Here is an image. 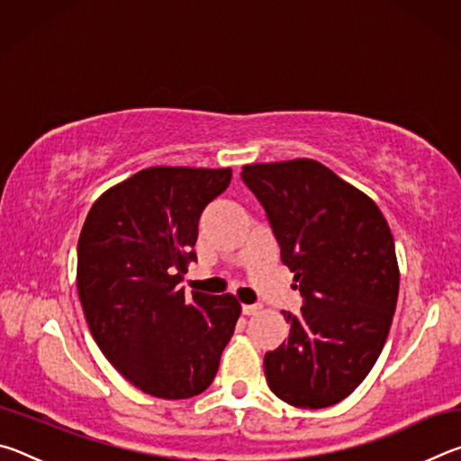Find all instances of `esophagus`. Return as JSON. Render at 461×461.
<instances>
[{"label":"esophagus","mask_w":461,"mask_h":461,"mask_svg":"<svg viewBox=\"0 0 461 461\" xmlns=\"http://www.w3.org/2000/svg\"><path fill=\"white\" fill-rule=\"evenodd\" d=\"M260 305H241V313L244 315H256V313H260Z\"/></svg>","instance_id":"esophagus-1"}]
</instances>
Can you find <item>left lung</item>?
Returning a JSON list of instances; mask_svg holds the SVG:
<instances>
[{
    "label": "left lung",
    "instance_id": "1",
    "mask_svg": "<svg viewBox=\"0 0 461 461\" xmlns=\"http://www.w3.org/2000/svg\"><path fill=\"white\" fill-rule=\"evenodd\" d=\"M241 181L303 296L301 315L283 311L291 330L264 356L267 382L293 407H331L360 386L388 338L401 280L393 233L368 194L317 160L246 165Z\"/></svg>",
    "mask_w": 461,
    "mask_h": 461
}]
</instances>
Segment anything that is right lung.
<instances>
[{
  "label": "right lung",
  "instance_id": "add662e5",
  "mask_svg": "<svg viewBox=\"0 0 461 461\" xmlns=\"http://www.w3.org/2000/svg\"><path fill=\"white\" fill-rule=\"evenodd\" d=\"M231 168L152 167L93 203L77 248V291L93 339L123 378L178 401L212 384L241 307L178 286L199 217Z\"/></svg>",
  "mask_w": 461,
  "mask_h": 461
}]
</instances>
